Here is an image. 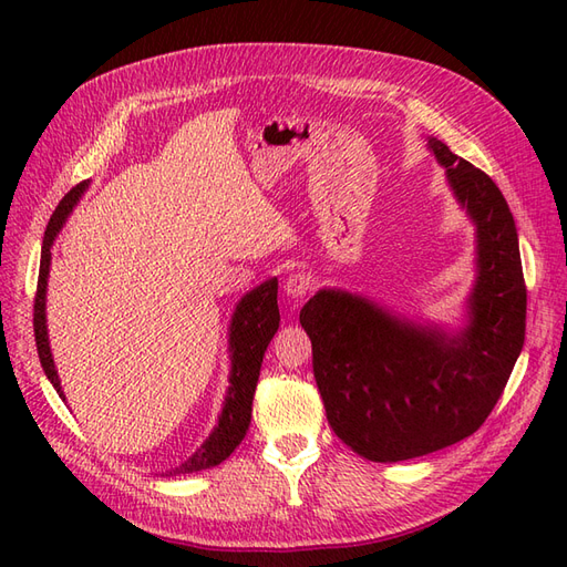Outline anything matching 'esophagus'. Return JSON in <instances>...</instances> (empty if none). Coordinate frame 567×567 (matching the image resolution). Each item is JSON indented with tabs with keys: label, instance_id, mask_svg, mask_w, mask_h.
I'll return each instance as SVG.
<instances>
[{
	"label": "esophagus",
	"instance_id": "esophagus-1",
	"mask_svg": "<svg viewBox=\"0 0 567 567\" xmlns=\"http://www.w3.org/2000/svg\"><path fill=\"white\" fill-rule=\"evenodd\" d=\"M310 288H312V284H310V277H307L305 271L288 274L286 281H284V290L290 298H302V296H307V290H310Z\"/></svg>",
	"mask_w": 567,
	"mask_h": 567
}]
</instances>
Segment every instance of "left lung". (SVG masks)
Masks as SVG:
<instances>
[{
	"instance_id": "obj_1",
	"label": "left lung",
	"mask_w": 567,
	"mask_h": 567,
	"mask_svg": "<svg viewBox=\"0 0 567 567\" xmlns=\"http://www.w3.org/2000/svg\"><path fill=\"white\" fill-rule=\"evenodd\" d=\"M427 148L475 225L466 323L444 329L409 319L342 288L317 290L300 310L326 419L352 452L379 463L473 435L499 402L525 342L527 290L506 198L435 136Z\"/></svg>"
}]
</instances>
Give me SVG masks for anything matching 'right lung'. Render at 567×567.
<instances>
[{"label": "right lung", "instance_id": "obj_1", "mask_svg": "<svg viewBox=\"0 0 567 567\" xmlns=\"http://www.w3.org/2000/svg\"><path fill=\"white\" fill-rule=\"evenodd\" d=\"M90 188V179L78 184L73 192H68L63 200L59 203L56 213L51 215L47 231H44V244H42V262H40V279H38V296H35V340H38V354L47 379L59 392V398L65 400L59 371L54 364V357H51L49 348V333H47V281H49V267H51V246L56 241V234L65 225L68 215L73 213L75 205L80 203L82 194ZM277 290L279 281L267 279L260 286L238 300L236 310L229 321V388L225 394V404L217 416V425L213 433L205 437L200 447L188 456L177 468L169 471V475H182V473H198L205 468L219 466L221 461L229 458V454L241 444L246 437V431L250 425L252 414V394L257 379H260V367L262 357L269 346L274 333L279 331V305H277Z\"/></svg>", "mask_w": 567, "mask_h": 567}]
</instances>
